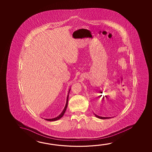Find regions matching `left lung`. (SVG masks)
Listing matches in <instances>:
<instances>
[{"label":"left lung","mask_w":152,"mask_h":152,"mask_svg":"<svg viewBox=\"0 0 152 152\" xmlns=\"http://www.w3.org/2000/svg\"><path fill=\"white\" fill-rule=\"evenodd\" d=\"M96 116V117H97V118H99V119H110V118H112V117H100V116H99V115H95ZM112 118H113V117H112Z\"/></svg>","instance_id":"1"}]
</instances>
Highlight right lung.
<instances>
[{
    "instance_id": "1",
    "label": "right lung",
    "mask_w": 152,
    "mask_h": 152,
    "mask_svg": "<svg viewBox=\"0 0 152 152\" xmlns=\"http://www.w3.org/2000/svg\"><path fill=\"white\" fill-rule=\"evenodd\" d=\"M70 91V88L69 90V92H68V93L66 105H65V107H64V109L63 110L62 112H61L60 115H59L58 117L54 118H52V119H45V120L49 121H56V120H58L60 119V118H62V116L65 114V111H66V110L67 109V107L68 102V97H69V93Z\"/></svg>"
}]
</instances>
